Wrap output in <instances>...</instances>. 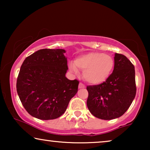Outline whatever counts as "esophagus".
I'll return each instance as SVG.
<instances>
[{
    "instance_id": "obj_1",
    "label": "esophagus",
    "mask_w": 150,
    "mask_h": 150,
    "mask_svg": "<svg viewBox=\"0 0 150 150\" xmlns=\"http://www.w3.org/2000/svg\"><path fill=\"white\" fill-rule=\"evenodd\" d=\"M85 85L83 84L82 83H79V89H81V88H85Z\"/></svg>"
}]
</instances>
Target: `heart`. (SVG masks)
Listing matches in <instances>:
<instances>
[{
  "mask_svg": "<svg viewBox=\"0 0 150 150\" xmlns=\"http://www.w3.org/2000/svg\"><path fill=\"white\" fill-rule=\"evenodd\" d=\"M114 59L109 54L102 52H89L75 59L74 64L69 63V68L76 73L83 71L84 79L92 85H99L110 76L114 68Z\"/></svg>",
  "mask_w": 150,
  "mask_h": 150,
  "instance_id": "b5f03b06",
  "label": "heart"
}]
</instances>
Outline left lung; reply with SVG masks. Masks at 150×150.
<instances>
[{
    "label": "left lung",
    "mask_w": 150,
    "mask_h": 150,
    "mask_svg": "<svg viewBox=\"0 0 150 150\" xmlns=\"http://www.w3.org/2000/svg\"><path fill=\"white\" fill-rule=\"evenodd\" d=\"M112 73L100 85L87 86V105L91 113L101 120L123 115L136 95L134 66L126 56L115 53Z\"/></svg>",
    "instance_id": "left-lung-1"
}]
</instances>
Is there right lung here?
Instances as JSON below:
<instances>
[{"label": "right lung", "instance_id": "1", "mask_svg": "<svg viewBox=\"0 0 150 150\" xmlns=\"http://www.w3.org/2000/svg\"><path fill=\"white\" fill-rule=\"evenodd\" d=\"M63 49H41L25 59L16 89L26 111L42 120L59 117L78 91L79 81L65 76L67 58Z\"/></svg>", "mask_w": 150, "mask_h": 150}]
</instances>
